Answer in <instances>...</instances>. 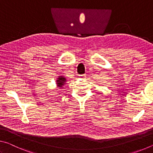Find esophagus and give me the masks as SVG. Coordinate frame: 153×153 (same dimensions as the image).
<instances>
[{
  "label": "esophagus",
  "mask_w": 153,
  "mask_h": 153,
  "mask_svg": "<svg viewBox=\"0 0 153 153\" xmlns=\"http://www.w3.org/2000/svg\"><path fill=\"white\" fill-rule=\"evenodd\" d=\"M79 77L80 79H84L86 78V75L85 74H81V75H79Z\"/></svg>",
  "instance_id": "esophagus-1"
}]
</instances>
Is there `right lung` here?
<instances>
[{"label":"right lung","instance_id":"obj_1","mask_svg":"<svg viewBox=\"0 0 153 153\" xmlns=\"http://www.w3.org/2000/svg\"><path fill=\"white\" fill-rule=\"evenodd\" d=\"M66 79L65 77H64L63 76H59L58 78L57 79V81H56V84H57V87L62 88V87L66 84Z\"/></svg>","mask_w":153,"mask_h":153}]
</instances>
